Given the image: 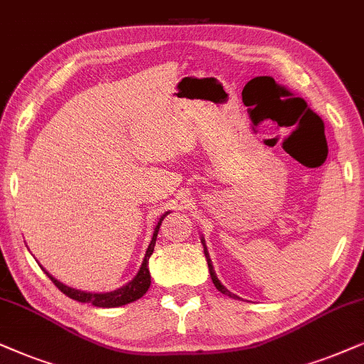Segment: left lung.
Returning <instances> with one entry per match:
<instances>
[{"label": "left lung", "mask_w": 364, "mask_h": 364, "mask_svg": "<svg viewBox=\"0 0 364 364\" xmlns=\"http://www.w3.org/2000/svg\"><path fill=\"white\" fill-rule=\"evenodd\" d=\"M203 247H205V240H203ZM205 257H206V262H208V269H210V275H211V280H213V284H215V287L218 289L220 292L222 294H227V296H230V297H235V299H238L235 294H232L228 291L227 287H225V285H222V282H220L218 280V277H216V274H215V270H213V265H211V260H210V255H208V250H206V247H205Z\"/></svg>", "instance_id": "1"}]
</instances>
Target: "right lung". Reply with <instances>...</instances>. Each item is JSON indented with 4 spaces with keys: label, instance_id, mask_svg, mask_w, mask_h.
<instances>
[{
    "label": "right lung",
    "instance_id": "obj_1",
    "mask_svg": "<svg viewBox=\"0 0 364 364\" xmlns=\"http://www.w3.org/2000/svg\"><path fill=\"white\" fill-rule=\"evenodd\" d=\"M163 218H164V215L161 216L158 225H156L153 238H151V243H149L148 250H146L144 260H142V265H141L139 272H137V275L131 280V282L126 284L121 289H117V291L105 292V294H92V292L77 291V289L67 287V285H63L62 282H58V280L53 279L48 272H47V275H48L50 279H52V282L57 285L60 291L65 294V296H68L70 299H75V301H79V302H90V304L95 306V307H119V306L129 304V302H134V301H137V299H141L142 296H144L146 292H148V289H149V285H151V274H149L148 264H149V257H151V254H153V250H154L156 237H158L159 225H161V222H163Z\"/></svg>",
    "mask_w": 364,
    "mask_h": 364
}]
</instances>
